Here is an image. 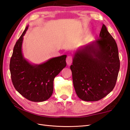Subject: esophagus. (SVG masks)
<instances>
[{
	"mask_svg": "<svg viewBox=\"0 0 130 130\" xmlns=\"http://www.w3.org/2000/svg\"><path fill=\"white\" fill-rule=\"evenodd\" d=\"M67 63L68 65H70L73 62V57L71 56H68L67 58Z\"/></svg>",
	"mask_w": 130,
	"mask_h": 130,
	"instance_id": "34e87169",
	"label": "esophagus"
}]
</instances>
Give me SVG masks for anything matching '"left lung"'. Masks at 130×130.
Segmentation results:
<instances>
[{"mask_svg":"<svg viewBox=\"0 0 130 130\" xmlns=\"http://www.w3.org/2000/svg\"><path fill=\"white\" fill-rule=\"evenodd\" d=\"M117 43L103 24L98 39L80 47L70 66L75 92L84 101H97L113 89L120 70Z\"/></svg>","mask_w":130,"mask_h":130,"instance_id":"left-lung-1","label":"left lung"}]
</instances>
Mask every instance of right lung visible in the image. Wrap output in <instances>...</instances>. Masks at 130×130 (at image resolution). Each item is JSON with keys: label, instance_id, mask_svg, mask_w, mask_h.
<instances>
[{"label": "right lung", "instance_id": "obj_1", "mask_svg": "<svg viewBox=\"0 0 130 130\" xmlns=\"http://www.w3.org/2000/svg\"><path fill=\"white\" fill-rule=\"evenodd\" d=\"M28 28L27 26L14 47L9 65L11 79L15 89L24 98L43 102L52 95L54 78L67 66V55L51 58L41 64L30 63L24 57L22 49Z\"/></svg>", "mask_w": 130, "mask_h": 130}]
</instances>
